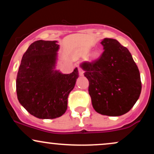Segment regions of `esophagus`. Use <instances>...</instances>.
Segmentation results:
<instances>
[{"label": "esophagus", "instance_id": "esophagus-1", "mask_svg": "<svg viewBox=\"0 0 154 154\" xmlns=\"http://www.w3.org/2000/svg\"><path fill=\"white\" fill-rule=\"evenodd\" d=\"M78 70H79V75H83V73H84V71H83V70H82V69L80 68V67H79Z\"/></svg>", "mask_w": 154, "mask_h": 154}]
</instances>
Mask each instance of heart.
<instances>
[{
    "label": "heart",
    "mask_w": 154,
    "mask_h": 154,
    "mask_svg": "<svg viewBox=\"0 0 154 154\" xmlns=\"http://www.w3.org/2000/svg\"><path fill=\"white\" fill-rule=\"evenodd\" d=\"M93 56H94L95 57H96V56H98V54H97V53H95V54H93Z\"/></svg>",
    "instance_id": "b5f03b06"
}]
</instances>
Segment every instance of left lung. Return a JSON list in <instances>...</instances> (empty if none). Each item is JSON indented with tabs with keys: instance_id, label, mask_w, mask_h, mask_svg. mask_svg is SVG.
<instances>
[{
	"instance_id": "left-lung-1",
	"label": "left lung",
	"mask_w": 154,
	"mask_h": 154,
	"mask_svg": "<svg viewBox=\"0 0 154 154\" xmlns=\"http://www.w3.org/2000/svg\"><path fill=\"white\" fill-rule=\"evenodd\" d=\"M101 44L104 51L100 57L81 65L89 81L92 105L103 115H123L140 95L138 68L128 49L116 40L105 38Z\"/></svg>"
}]
</instances>
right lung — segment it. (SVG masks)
<instances>
[{
	"mask_svg": "<svg viewBox=\"0 0 154 154\" xmlns=\"http://www.w3.org/2000/svg\"><path fill=\"white\" fill-rule=\"evenodd\" d=\"M57 41L37 40L22 56L17 73V98L29 114L39 119H55L67 109V98L79 77L76 68L63 75L54 71Z\"/></svg>",
	"mask_w": 154,
	"mask_h": 154,
	"instance_id": "1",
	"label": "right lung"
}]
</instances>
